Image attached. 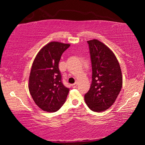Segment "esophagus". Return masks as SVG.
Here are the masks:
<instances>
[{"mask_svg":"<svg viewBox=\"0 0 145 145\" xmlns=\"http://www.w3.org/2000/svg\"><path fill=\"white\" fill-rule=\"evenodd\" d=\"M77 84H78V82H76L75 83H74V84H72V87H73V88H77Z\"/></svg>","mask_w":145,"mask_h":145,"instance_id":"esophagus-1","label":"esophagus"}]
</instances>
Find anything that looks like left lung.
<instances>
[{
  "label": "left lung",
  "instance_id": "1",
  "mask_svg": "<svg viewBox=\"0 0 145 145\" xmlns=\"http://www.w3.org/2000/svg\"><path fill=\"white\" fill-rule=\"evenodd\" d=\"M92 66V82L84 95L93 111L102 112L114 104L121 91L123 78L120 64L108 46L97 40L87 41Z\"/></svg>",
  "mask_w": 145,
  "mask_h": 145
}]
</instances>
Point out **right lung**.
I'll return each instance as SVG.
<instances>
[{
	"label": "right lung",
	"instance_id": "1",
	"mask_svg": "<svg viewBox=\"0 0 145 145\" xmlns=\"http://www.w3.org/2000/svg\"><path fill=\"white\" fill-rule=\"evenodd\" d=\"M70 44L51 41L39 51L32 65L29 90L35 104L43 111H58L65 102L69 89L61 80L59 63Z\"/></svg>",
	"mask_w": 145,
	"mask_h": 145
}]
</instances>
